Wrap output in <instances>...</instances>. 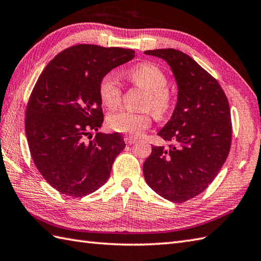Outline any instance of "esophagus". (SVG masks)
I'll return each mask as SVG.
<instances>
[{
	"mask_svg": "<svg viewBox=\"0 0 261 261\" xmlns=\"http://www.w3.org/2000/svg\"><path fill=\"white\" fill-rule=\"evenodd\" d=\"M136 139H133V138H131V137H125L124 138V142L128 144V145H132V144H135L136 143Z\"/></svg>",
	"mask_w": 261,
	"mask_h": 261,
	"instance_id": "esophagus-1",
	"label": "esophagus"
}]
</instances>
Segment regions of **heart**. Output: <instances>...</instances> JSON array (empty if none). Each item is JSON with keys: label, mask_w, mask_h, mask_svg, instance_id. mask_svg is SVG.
Returning <instances> with one entry per match:
<instances>
[{"label": "heart", "mask_w": 261, "mask_h": 261, "mask_svg": "<svg viewBox=\"0 0 261 261\" xmlns=\"http://www.w3.org/2000/svg\"><path fill=\"white\" fill-rule=\"evenodd\" d=\"M125 77L133 84L147 91L143 107L152 110L156 117H165L174 105V95L168 86V76L165 71L152 63H142L125 73ZM99 94L105 106L117 108L122 98V88L113 73L103 75L99 84ZM152 123V113H137L121 110L110 114L108 124L117 132L139 137L149 129Z\"/></svg>", "instance_id": "obj_1"}]
</instances>
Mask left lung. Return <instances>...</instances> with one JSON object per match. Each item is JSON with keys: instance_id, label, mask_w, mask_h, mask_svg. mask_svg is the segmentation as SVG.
Wrapping results in <instances>:
<instances>
[{"instance_id": "8db88e82", "label": "left lung", "mask_w": 261, "mask_h": 261, "mask_svg": "<svg viewBox=\"0 0 261 261\" xmlns=\"http://www.w3.org/2000/svg\"><path fill=\"white\" fill-rule=\"evenodd\" d=\"M170 65L178 86L171 119L158 132L169 148L152 147L143 163L145 182L159 196L184 202L213 182L231 145L228 99L216 79L174 48L145 51Z\"/></svg>"}]
</instances>
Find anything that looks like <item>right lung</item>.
<instances>
[{"label":"right lung","instance_id":"right-lung-1","mask_svg":"<svg viewBox=\"0 0 261 261\" xmlns=\"http://www.w3.org/2000/svg\"><path fill=\"white\" fill-rule=\"evenodd\" d=\"M135 56L129 48L74 45L54 57L36 81L25 112L30 152L48 185L63 195H90L110 177L123 138L118 132L87 137L103 122L101 79Z\"/></svg>","mask_w":261,"mask_h":261}]
</instances>
